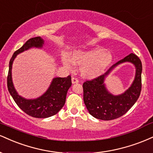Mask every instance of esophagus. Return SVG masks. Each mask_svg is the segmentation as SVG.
Returning a JSON list of instances; mask_svg holds the SVG:
<instances>
[{
  "label": "esophagus",
  "instance_id": "1",
  "mask_svg": "<svg viewBox=\"0 0 153 153\" xmlns=\"http://www.w3.org/2000/svg\"><path fill=\"white\" fill-rule=\"evenodd\" d=\"M71 82H72L73 84L78 83L79 79L77 78H76V77H72V78H71Z\"/></svg>",
  "mask_w": 153,
  "mask_h": 153
}]
</instances>
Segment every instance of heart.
<instances>
[{
    "instance_id": "heart-1",
    "label": "heart",
    "mask_w": 153,
    "mask_h": 153,
    "mask_svg": "<svg viewBox=\"0 0 153 153\" xmlns=\"http://www.w3.org/2000/svg\"><path fill=\"white\" fill-rule=\"evenodd\" d=\"M112 54L101 48H96L89 51H75L70 55L69 59L64 57L63 63L69 69L73 64L81 66V74L88 79L96 78L104 73L112 62Z\"/></svg>"
}]
</instances>
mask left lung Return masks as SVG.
Wrapping results in <instances>:
<instances>
[{"instance_id": "1", "label": "left lung", "mask_w": 153, "mask_h": 153, "mask_svg": "<svg viewBox=\"0 0 153 153\" xmlns=\"http://www.w3.org/2000/svg\"><path fill=\"white\" fill-rule=\"evenodd\" d=\"M132 62L136 68L132 86L124 94L114 96L107 91L103 84L104 77L114 66L123 62ZM142 62L137 55L131 53L109 68L104 74L83 84L84 102L89 114L97 119L112 120L125 114L139 98L142 89Z\"/></svg>"}]
</instances>
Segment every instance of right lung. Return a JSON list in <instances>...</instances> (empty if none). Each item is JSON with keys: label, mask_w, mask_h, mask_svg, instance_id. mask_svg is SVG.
<instances>
[{"label": "right lung", "mask_w": 153, "mask_h": 153, "mask_svg": "<svg viewBox=\"0 0 153 153\" xmlns=\"http://www.w3.org/2000/svg\"><path fill=\"white\" fill-rule=\"evenodd\" d=\"M44 40L40 36L31 38L19 49L14 52L9 62V70L7 76L8 89L20 109L29 116L36 118H46L56 114L64 107L66 93L71 86V75L64 78L57 77L52 81L50 87L44 95L36 100H26L17 94L13 87L11 78L12 64L16 55L31 47H41Z\"/></svg>", "instance_id": "1"}]
</instances>
